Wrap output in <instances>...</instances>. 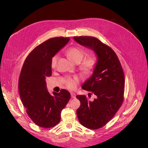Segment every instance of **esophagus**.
Returning a JSON list of instances; mask_svg holds the SVG:
<instances>
[{"label":"esophagus","mask_w":148,"mask_h":148,"mask_svg":"<svg viewBox=\"0 0 148 148\" xmlns=\"http://www.w3.org/2000/svg\"><path fill=\"white\" fill-rule=\"evenodd\" d=\"M71 97H72L73 98H75V97H76L75 94V93H73V92H71Z\"/></svg>","instance_id":"34e87169"}]
</instances>
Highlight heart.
<instances>
[{
  "label": "heart",
  "instance_id": "1",
  "mask_svg": "<svg viewBox=\"0 0 148 148\" xmlns=\"http://www.w3.org/2000/svg\"><path fill=\"white\" fill-rule=\"evenodd\" d=\"M66 53L69 60H71L75 64H80V68L84 73H90L95 69L97 64V58L95 56L91 55L88 56L83 60L82 59L86 54V52L83 49L79 47H72L67 50ZM58 58V55L54 56L52 58L51 62L52 67L56 66ZM79 79L77 77L69 79L66 82V86L68 88L73 89L76 88Z\"/></svg>",
  "mask_w": 148,
  "mask_h": 148
}]
</instances>
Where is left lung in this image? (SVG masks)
I'll list each match as a JSON object with an SVG mask.
<instances>
[{
  "label": "left lung",
  "mask_w": 148,
  "mask_h": 148,
  "mask_svg": "<svg viewBox=\"0 0 148 148\" xmlns=\"http://www.w3.org/2000/svg\"><path fill=\"white\" fill-rule=\"evenodd\" d=\"M73 39L92 50L97 57V64L92 75L82 86L83 89L94 93L96 98L90 101L85 95L76 96L80 101L77 110L80 123L86 128L97 130L109 122L122 104L125 88L123 71L115 52L98 39L83 36Z\"/></svg>",
  "instance_id": "8db88e82"
}]
</instances>
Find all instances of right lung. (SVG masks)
<instances>
[{
  "instance_id": "1",
  "label": "right lung",
  "mask_w": 148,
  "mask_h": 148,
  "mask_svg": "<svg viewBox=\"0 0 148 148\" xmlns=\"http://www.w3.org/2000/svg\"><path fill=\"white\" fill-rule=\"evenodd\" d=\"M69 41L62 36L49 39L31 51L23 65L18 80L20 97L29 118L39 127L56 125L62 110L71 98L65 89L53 92L51 95L45 82L47 77L51 76L52 58Z\"/></svg>"
}]
</instances>
